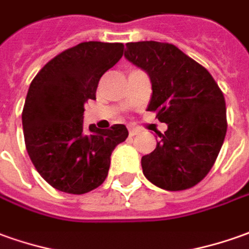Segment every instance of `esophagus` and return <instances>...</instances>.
Masks as SVG:
<instances>
[{
  "label": "esophagus",
  "instance_id": "34e87169",
  "mask_svg": "<svg viewBox=\"0 0 249 249\" xmlns=\"http://www.w3.org/2000/svg\"><path fill=\"white\" fill-rule=\"evenodd\" d=\"M140 133V130L135 127H128V134H130V137H134V135H137Z\"/></svg>",
  "mask_w": 249,
  "mask_h": 249
}]
</instances>
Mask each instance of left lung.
<instances>
[{"label": "left lung", "instance_id": "left-lung-1", "mask_svg": "<svg viewBox=\"0 0 249 249\" xmlns=\"http://www.w3.org/2000/svg\"><path fill=\"white\" fill-rule=\"evenodd\" d=\"M124 56L150 77L147 111L168 124L156 149L142 157L143 175L162 190L191 188L210 172L225 140L222 90L202 65L171 43H127Z\"/></svg>", "mask_w": 249, "mask_h": 249}]
</instances>
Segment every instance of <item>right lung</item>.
Returning a JSON list of instances; mask_svg holds the SVG:
<instances>
[{
    "mask_svg": "<svg viewBox=\"0 0 249 249\" xmlns=\"http://www.w3.org/2000/svg\"><path fill=\"white\" fill-rule=\"evenodd\" d=\"M122 43L84 42L62 51L32 80L23 108L25 147L36 171L59 191L85 194L106 180L124 124L84 131L85 103L96 99L102 75L123 55Z\"/></svg>",
    "mask_w": 249,
    "mask_h": 249,
    "instance_id": "obj_1",
    "label": "right lung"
}]
</instances>
